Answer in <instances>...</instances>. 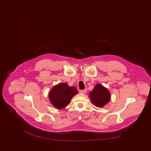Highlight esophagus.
Returning <instances> with one entry per match:
<instances>
[{
	"instance_id": "34e87169",
	"label": "esophagus",
	"mask_w": 151,
	"mask_h": 151,
	"mask_svg": "<svg viewBox=\"0 0 151 151\" xmlns=\"http://www.w3.org/2000/svg\"><path fill=\"white\" fill-rule=\"evenodd\" d=\"M86 89H81V90H80V93L82 94L86 93Z\"/></svg>"
}]
</instances>
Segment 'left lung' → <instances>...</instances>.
<instances>
[{
	"mask_svg": "<svg viewBox=\"0 0 151 151\" xmlns=\"http://www.w3.org/2000/svg\"><path fill=\"white\" fill-rule=\"evenodd\" d=\"M89 97L97 107L102 108L110 100V93L108 89L100 84H97L93 91L89 92Z\"/></svg>",
	"mask_w": 151,
	"mask_h": 151,
	"instance_id": "left-lung-1",
	"label": "left lung"
}]
</instances>
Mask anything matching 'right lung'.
Instances as JSON below:
<instances>
[{
	"label": "right lung",
	"mask_w": 151,
	"mask_h": 151,
	"mask_svg": "<svg viewBox=\"0 0 151 151\" xmlns=\"http://www.w3.org/2000/svg\"><path fill=\"white\" fill-rule=\"evenodd\" d=\"M77 93L78 90L75 87L69 86L67 83H60L52 88L49 97L54 106L61 109L66 107Z\"/></svg>",
	"instance_id": "right-lung-1"
}]
</instances>
